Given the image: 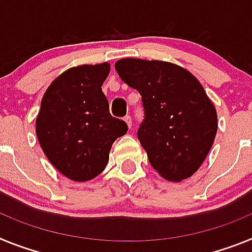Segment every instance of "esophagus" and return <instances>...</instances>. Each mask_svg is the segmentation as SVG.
<instances>
[{"label":"esophagus","instance_id":"obj_1","mask_svg":"<svg viewBox=\"0 0 252 252\" xmlns=\"http://www.w3.org/2000/svg\"><path fill=\"white\" fill-rule=\"evenodd\" d=\"M124 122H126V123L128 128H132V118L129 117V115H126V117L124 118Z\"/></svg>","mask_w":252,"mask_h":252}]
</instances>
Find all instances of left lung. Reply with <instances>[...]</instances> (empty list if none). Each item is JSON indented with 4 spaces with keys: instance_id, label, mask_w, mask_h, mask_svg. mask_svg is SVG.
I'll list each match as a JSON object with an SVG mask.
<instances>
[{
    "instance_id": "1",
    "label": "left lung",
    "mask_w": 252,
    "mask_h": 252,
    "mask_svg": "<svg viewBox=\"0 0 252 252\" xmlns=\"http://www.w3.org/2000/svg\"><path fill=\"white\" fill-rule=\"evenodd\" d=\"M115 69L142 96L144 120L137 135L152 167L168 181L195 174L218 128L217 111L200 82L188 69L163 61L124 58Z\"/></svg>"
}]
</instances>
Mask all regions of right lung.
<instances>
[{"label": "right lung", "mask_w": 252, "mask_h": 252, "mask_svg": "<svg viewBox=\"0 0 252 252\" xmlns=\"http://www.w3.org/2000/svg\"><path fill=\"white\" fill-rule=\"evenodd\" d=\"M110 64H82L61 73L41 99L35 132L50 163L65 178L84 183L108 165L115 139L128 130L113 118L101 86Z\"/></svg>", "instance_id": "obj_1"}]
</instances>
